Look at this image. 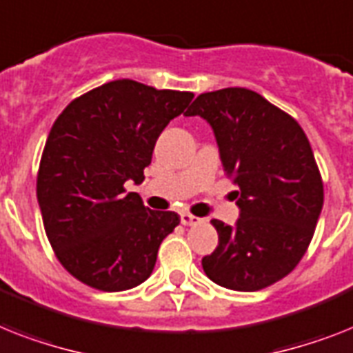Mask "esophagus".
I'll return each mask as SVG.
<instances>
[{"label": "esophagus", "mask_w": 353, "mask_h": 353, "mask_svg": "<svg viewBox=\"0 0 353 353\" xmlns=\"http://www.w3.org/2000/svg\"><path fill=\"white\" fill-rule=\"evenodd\" d=\"M181 223L185 226H196V225H199V223H201V219H199V217H196V216H192V214H188V212H183Z\"/></svg>", "instance_id": "34e87169"}]
</instances>
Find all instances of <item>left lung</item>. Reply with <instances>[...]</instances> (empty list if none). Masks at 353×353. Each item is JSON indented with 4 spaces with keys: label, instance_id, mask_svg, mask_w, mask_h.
I'll return each mask as SVG.
<instances>
[{
    "label": "left lung",
    "instance_id": "1",
    "mask_svg": "<svg viewBox=\"0 0 353 353\" xmlns=\"http://www.w3.org/2000/svg\"><path fill=\"white\" fill-rule=\"evenodd\" d=\"M186 116L210 123L239 188L241 217L234 228L212 221L219 245L203 270L230 290H263L299 265L316 232L325 190L310 141L290 114L248 88L201 94Z\"/></svg>",
    "mask_w": 353,
    "mask_h": 353
}]
</instances>
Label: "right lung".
Returning a JSON list of instances; mask_svg holds the SVG:
<instances>
[{"instance_id":"right-lung-1","label":"right lung","mask_w":353,"mask_h":353,"mask_svg":"<svg viewBox=\"0 0 353 353\" xmlns=\"http://www.w3.org/2000/svg\"><path fill=\"white\" fill-rule=\"evenodd\" d=\"M192 97L116 79L72 99L54 121L37 170V203L57 261L83 285L128 290L154 270L179 216L147 208L125 183L145 179L157 137Z\"/></svg>"}]
</instances>
